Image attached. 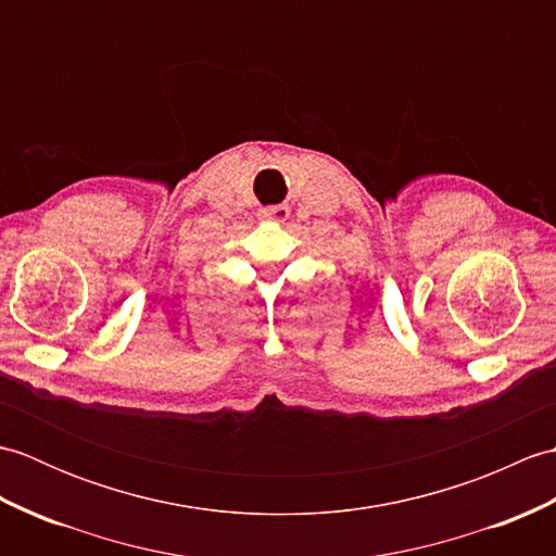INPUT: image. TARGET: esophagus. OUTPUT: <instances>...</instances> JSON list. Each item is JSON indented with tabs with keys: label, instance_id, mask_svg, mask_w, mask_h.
Returning a JSON list of instances; mask_svg holds the SVG:
<instances>
[{
	"label": "esophagus",
	"instance_id": "obj_1",
	"mask_svg": "<svg viewBox=\"0 0 556 556\" xmlns=\"http://www.w3.org/2000/svg\"><path fill=\"white\" fill-rule=\"evenodd\" d=\"M291 217L289 205H271L260 212V219L271 222V224H285Z\"/></svg>",
	"mask_w": 556,
	"mask_h": 556
}]
</instances>
